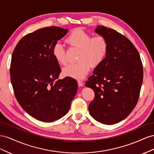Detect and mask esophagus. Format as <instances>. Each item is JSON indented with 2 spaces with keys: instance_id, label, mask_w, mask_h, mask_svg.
<instances>
[{
  "instance_id": "obj_1",
  "label": "esophagus",
  "mask_w": 154,
  "mask_h": 154,
  "mask_svg": "<svg viewBox=\"0 0 154 154\" xmlns=\"http://www.w3.org/2000/svg\"><path fill=\"white\" fill-rule=\"evenodd\" d=\"M77 82H78L79 86H83V85H84V83H83V82L81 81H78Z\"/></svg>"
}]
</instances>
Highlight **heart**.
<instances>
[{
	"instance_id": "b5f03b06",
	"label": "heart",
	"mask_w": 154,
	"mask_h": 154,
	"mask_svg": "<svg viewBox=\"0 0 154 154\" xmlns=\"http://www.w3.org/2000/svg\"><path fill=\"white\" fill-rule=\"evenodd\" d=\"M69 46L79 49L75 63L69 64L63 69L65 75L80 79L89 72L91 65L97 67L106 57L108 42L103 36L92 37L90 34L81 28L74 29L66 39ZM53 55L59 64L67 63L66 51L63 45L56 43L53 48Z\"/></svg>"
}]
</instances>
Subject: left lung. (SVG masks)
<instances>
[{"mask_svg":"<svg viewBox=\"0 0 154 154\" xmlns=\"http://www.w3.org/2000/svg\"><path fill=\"white\" fill-rule=\"evenodd\" d=\"M95 32L106 38L108 50L85 83L95 93L89 112L100 123L113 125L128 117L137 103L143 64L138 51L128 38L103 26H97Z\"/></svg>","mask_w":154,"mask_h":154,"instance_id":"1","label":"left lung"}]
</instances>
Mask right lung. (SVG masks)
<instances>
[{
	"mask_svg": "<svg viewBox=\"0 0 154 154\" xmlns=\"http://www.w3.org/2000/svg\"><path fill=\"white\" fill-rule=\"evenodd\" d=\"M57 26L35 31L15 46L10 65L11 82L17 101L29 116L45 122L66 114L75 96L74 79H59L60 68L53 48L68 33Z\"/></svg>",
	"mask_w": 154,
	"mask_h": 154,
	"instance_id": "add662e5",
	"label": "right lung"
}]
</instances>
